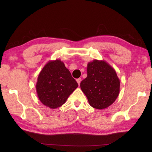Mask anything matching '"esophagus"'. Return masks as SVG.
Listing matches in <instances>:
<instances>
[{"mask_svg": "<svg viewBox=\"0 0 152 152\" xmlns=\"http://www.w3.org/2000/svg\"><path fill=\"white\" fill-rule=\"evenodd\" d=\"M76 80H77V82L78 84H79V86L80 84V82H81V78H79V79H77Z\"/></svg>", "mask_w": 152, "mask_h": 152, "instance_id": "obj_1", "label": "esophagus"}]
</instances>
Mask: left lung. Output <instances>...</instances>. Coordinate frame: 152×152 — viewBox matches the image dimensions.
<instances>
[{
	"label": "left lung",
	"instance_id": "8db88e82",
	"mask_svg": "<svg viewBox=\"0 0 152 152\" xmlns=\"http://www.w3.org/2000/svg\"><path fill=\"white\" fill-rule=\"evenodd\" d=\"M87 72L80 88L89 104L99 110L108 108L120 92V80L115 70L105 61L94 59L87 64Z\"/></svg>",
	"mask_w": 152,
	"mask_h": 152
}]
</instances>
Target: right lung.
Returning a JSON list of instances; mask_svg holds the SVG:
<instances>
[{"label": "right lung", "instance_id": "right-lung-1", "mask_svg": "<svg viewBox=\"0 0 152 152\" xmlns=\"http://www.w3.org/2000/svg\"><path fill=\"white\" fill-rule=\"evenodd\" d=\"M78 87L60 59L49 61L40 71L36 84L39 100L51 109L60 107Z\"/></svg>", "mask_w": 152, "mask_h": 152}]
</instances>
